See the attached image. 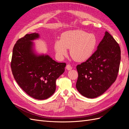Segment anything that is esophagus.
<instances>
[{
  "mask_svg": "<svg viewBox=\"0 0 129 129\" xmlns=\"http://www.w3.org/2000/svg\"><path fill=\"white\" fill-rule=\"evenodd\" d=\"M66 69L68 70V71H69V70H71L72 69V67L71 66V65H70V64H68L66 66Z\"/></svg>",
  "mask_w": 129,
  "mask_h": 129,
  "instance_id": "esophagus-1",
  "label": "esophagus"
}]
</instances>
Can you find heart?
Listing matches in <instances>:
<instances>
[{
	"label": "heart",
	"mask_w": 129,
	"mask_h": 129,
	"mask_svg": "<svg viewBox=\"0 0 129 129\" xmlns=\"http://www.w3.org/2000/svg\"><path fill=\"white\" fill-rule=\"evenodd\" d=\"M97 44V39L93 34H89L82 30H69L61 35V39L54 44L57 56L63 57L71 49L72 57L76 61L82 62L91 57Z\"/></svg>",
	"instance_id": "obj_1"
}]
</instances>
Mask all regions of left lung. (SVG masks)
Listing matches in <instances>:
<instances>
[{"label": "left lung", "mask_w": 129, "mask_h": 129, "mask_svg": "<svg viewBox=\"0 0 129 129\" xmlns=\"http://www.w3.org/2000/svg\"><path fill=\"white\" fill-rule=\"evenodd\" d=\"M120 58L118 44L110 33L105 32L91 57L76 66L78 91L90 99L102 95L117 79Z\"/></svg>", "instance_id": "8db88e82"}]
</instances>
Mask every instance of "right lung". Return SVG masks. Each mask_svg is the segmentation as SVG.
I'll return each mask as SVG.
<instances>
[{
    "label": "right lung",
    "instance_id": "add662e5",
    "mask_svg": "<svg viewBox=\"0 0 129 129\" xmlns=\"http://www.w3.org/2000/svg\"><path fill=\"white\" fill-rule=\"evenodd\" d=\"M38 33L27 34L17 41L11 62L12 72L18 85L35 99L49 98L56 89V80L64 72L66 63H58L48 55H37L32 49Z\"/></svg>",
    "mask_w": 129,
    "mask_h": 129
}]
</instances>
